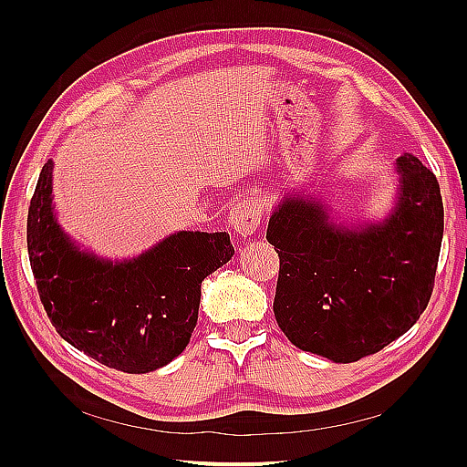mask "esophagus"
<instances>
[{
    "instance_id": "34e87169",
    "label": "esophagus",
    "mask_w": 467,
    "mask_h": 467,
    "mask_svg": "<svg viewBox=\"0 0 467 467\" xmlns=\"http://www.w3.org/2000/svg\"><path fill=\"white\" fill-rule=\"evenodd\" d=\"M263 214V202L255 199H244L232 206L228 214V225L239 235L249 237L257 232L261 225Z\"/></svg>"
}]
</instances>
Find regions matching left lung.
Masks as SVG:
<instances>
[{
    "mask_svg": "<svg viewBox=\"0 0 467 467\" xmlns=\"http://www.w3.org/2000/svg\"><path fill=\"white\" fill-rule=\"evenodd\" d=\"M393 206L341 222L319 191L275 204L266 239L280 257L275 317L288 341L337 364L357 362L413 327L431 300L444 234L438 181L413 153L395 160Z\"/></svg>",
    "mask_w": 467,
    "mask_h": 467,
    "instance_id": "1",
    "label": "left lung"
}]
</instances>
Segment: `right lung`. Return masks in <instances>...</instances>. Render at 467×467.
Instances as JSON below:
<instances>
[{
	"instance_id": "obj_1",
	"label": "right lung",
	"mask_w": 467,
	"mask_h": 467,
	"mask_svg": "<svg viewBox=\"0 0 467 467\" xmlns=\"http://www.w3.org/2000/svg\"><path fill=\"white\" fill-rule=\"evenodd\" d=\"M52 169L48 160L26 218L31 268L52 325L109 368H161L191 341L202 280L234 257L230 234L175 232L136 257H99L58 223Z\"/></svg>"
}]
</instances>
